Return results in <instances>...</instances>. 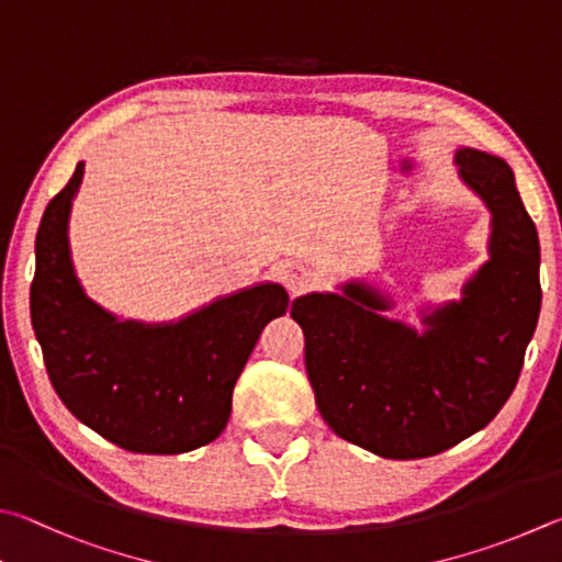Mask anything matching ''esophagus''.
I'll use <instances>...</instances> for the list:
<instances>
[{"instance_id": "obj_1", "label": "esophagus", "mask_w": 562, "mask_h": 562, "mask_svg": "<svg viewBox=\"0 0 562 562\" xmlns=\"http://www.w3.org/2000/svg\"><path fill=\"white\" fill-rule=\"evenodd\" d=\"M282 280H284V284H288V290L294 297V294H302L304 290H307L314 278H312V270L304 268V265L288 262L282 268Z\"/></svg>"}]
</instances>
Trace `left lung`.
I'll return each mask as SVG.
<instances>
[{
    "label": "left lung",
    "instance_id": "1",
    "mask_svg": "<svg viewBox=\"0 0 562 562\" xmlns=\"http://www.w3.org/2000/svg\"><path fill=\"white\" fill-rule=\"evenodd\" d=\"M454 165L492 213L488 260L462 300L425 307L423 331L385 316L391 294L363 280L292 302L324 423L385 459L440 454L492 423L538 324V233L512 167L474 147H459Z\"/></svg>",
    "mask_w": 562,
    "mask_h": 562
}]
</instances>
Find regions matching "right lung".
<instances>
[{
  "mask_svg": "<svg viewBox=\"0 0 562 562\" xmlns=\"http://www.w3.org/2000/svg\"><path fill=\"white\" fill-rule=\"evenodd\" d=\"M83 161L36 233L32 324L50 385L80 423L139 454H181L216 440L233 387L265 324L288 312L278 282H258L177 322L117 319L86 294L70 260V206Z\"/></svg>",
  "mask_w": 562,
  "mask_h": 562,
  "instance_id": "right-lung-1",
  "label": "right lung"
}]
</instances>
